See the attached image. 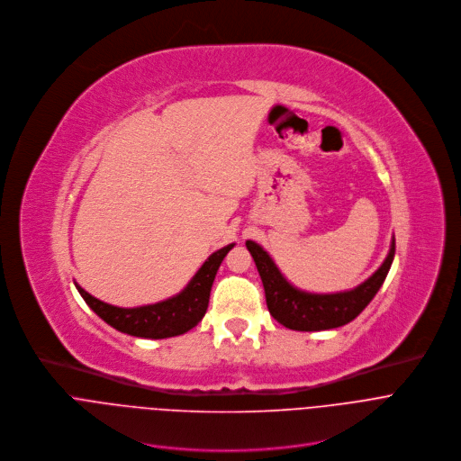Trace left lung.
<instances>
[{"label":"left lung","instance_id":"obj_1","mask_svg":"<svg viewBox=\"0 0 461 461\" xmlns=\"http://www.w3.org/2000/svg\"><path fill=\"white\" fill-rule=\"evenodd\" d=\"M245 245L254 258V263L261 276L267 307L272 318L287 329L307 332L336 329L352 321L373 302V298L384 285L396 252V243L393 238L385 261L369 280H365L350 291L334 294H312L291 285L261 245L250 240L245 241Z\"/></svg>","mask_w":461,"mask_h":461}]
</instances>
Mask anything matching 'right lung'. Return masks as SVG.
Wrapping results in <instances>:
<instances>
[{"instance_id": "right-lung-1", "label": "right lung", "mask_w": 461, "mask_h": 461, "mask_svg": "<svg viewBox=\"0 0 461 461\" xmlns=\"http://www.w3.org/2000/svg\"><path fill=\"white\" fill-rule=\"evenodd\" d=\"M234 247V243L212 252L194 278L187 284L179 294L143 307H114L95 296H90L85 289H81L76 282V289L85 300V303L95 311L105 323L114 327L123 334H131L136 338L147 339H163L185 334L193 327H196L207 312L211 289L216 278V272L227 256V252Z\"/></svg>"}]
</instances>
